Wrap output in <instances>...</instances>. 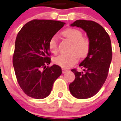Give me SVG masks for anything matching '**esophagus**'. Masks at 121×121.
I'll return each mask as SVG.
<instances>
[{
    "label": "esophagus",
    "mask_w": 121,
    "mask_h": 121,
    "mask_svg": "<svg viewBox=\"0 0 121 121\" xmlns=\"http://www.w3.org/2000/svg\"><path fill=\"white\" fill-rule=\"evenodd\" d=\"M68 69H66L65 68H62V72L63 73H65L68 72Z\"/></svg>",
    "instance_id": "esophagus-1"
}]
</instances>
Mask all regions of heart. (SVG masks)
I'll use <instances>...</instances> for the list:
<instances>
[{"mask_svg":"<svg viewBox=\"0 0 121 121\" xmlns=\"http://www.w3.org/2000/svg\"><path fill=\"white\" fill-rule=\"evenodd\" d=\"M63 36L73 42L70 55L62 54L54 59V62L63 68H69L78 61L79 57L84 58L89 53L90 42L88 38L83 37V33L78 29L69 28L62 32ZM48 48L52 53L56 54L58 48L57 37L53 35L48 42Z\"/></svg>","mask_w":121,"mask_h":121,"instance_id":"obj_1","label":"heart"}]
</instances>
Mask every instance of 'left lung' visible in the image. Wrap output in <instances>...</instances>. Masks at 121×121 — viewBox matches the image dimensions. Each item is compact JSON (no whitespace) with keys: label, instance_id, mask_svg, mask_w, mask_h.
<instances>
[{"label":"left lung","instance_id":"1","mask_svg":"<svg viewBox=\"0 0 121 121\" xmlns=\"http://www.w3.org/2000/svg\"><path fill=\"white\" fill-rule=\"evenodd\" d=\"M71 26L80 27L86 32L90 48L79 65L85 73L71 69L75 79L69 84V91L78 99H87L98 93L108 77L112 60L111 42L104 28L94 21L78 20Z\"/></svg>","mask_w":121,"mask_h":121}]
</instances>
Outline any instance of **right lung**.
I'll list each match as a JSON object with an SVG mask.
<instances>
[{
    "instance_id": "1",
    "label": "right lung",
    "mask_w": 121,
    "mask_h": 121,
    "mask_svg": "<svg viewBox=\"0 0 121 121\" xmlns=\"http://www.w3.org/2000/svg\"><path fill=\"white\" fill-rule=\"evenodd\" d=\"M65 23L50 20L28 22L17 36L13 65L19 86L27 96L43 99L50 94L53 84L62 73L51 61L49 40Z\"/></svg>"
}]
</instances>
